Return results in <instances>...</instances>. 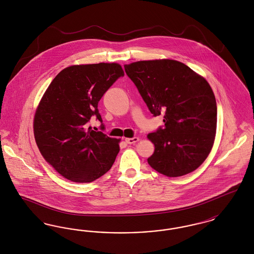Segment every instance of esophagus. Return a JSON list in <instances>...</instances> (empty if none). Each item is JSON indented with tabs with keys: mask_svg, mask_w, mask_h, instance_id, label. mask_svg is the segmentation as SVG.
I'll return each instance as SVG.
<instances>
[{
	"mask_svg": "<svg viewBox=\"0 0 254 254\" xmlns=\"http://www.w3.org/2000/svg\"><path fill=\"white\" fill-rule=\"evenodd\" d=\"M127 144H135V143H137L138 141H139V138L138 137H133V138H126V140H125Z\"/></svg>",
	"mask_w": 254,
	"mask_h": 254,
	"instance_id": "34e87169",
	"label": "esophagus"
}]
</instances>
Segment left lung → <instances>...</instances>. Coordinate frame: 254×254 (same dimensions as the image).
I'll use <instances>...</instances> for the list:
<instances>
[{
  "mask_svg": "<svg viewBox=\"0 0 254 254\" xmlns=\"http://www.w3.org/2000/svg\"><path fill=\"white\" fill-rule=\"evenodd\" d=\"M150 112L164 114V128L148 133L155 146L149 166L168 177L198 169L214 144L217 107L205 78L181 62L138 61L125 64Z\"/></svg>",
  "mask_w": 254,
  "mask_h": 254,
  "instance_id": "8db88e82",
  "label": "left lung"
}]
</instances>
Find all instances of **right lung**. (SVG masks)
Listing matches in <instances>:
<instances>
[{"mask_svg": "<svg viewBox=\"0 0 254 254\" xmlns=\"http://www.w3.org/2000/svg\"><path fill=\"white\" fill-rule=\"evenodd\" d=\"M124 74L117 63L74 64L64 68L42 97L33 120L37 146L67 180L90 183L111 169L121 139L92 130L87 122L93 116L102 122L98 103Z\"/></svg>", "mask_w": 254, "mask_h": 254, "instance_id": "right-lung-1", "label": "right lung"}]
</instances>
